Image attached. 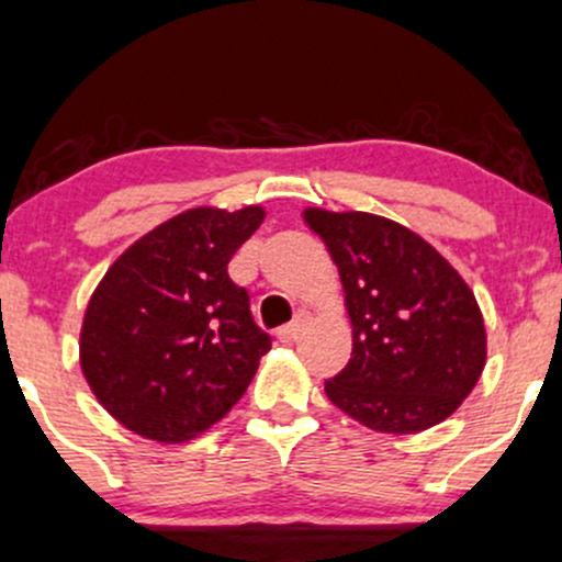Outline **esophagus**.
Here are the masks:
<instances>
[{"label": "esophagus", "instance_id": "esophagus-1", "mask_svg": "<svg viewBox=\"0 0 562 562\" xmlns=\"http://www.w3.org/2000/svg\"><path fill=\"white\" fill-rule=\"evenodd\" d=\"M306 323H310V315H304V312H301L296 321L288 323V326H282L280 330H277V341H282V345H291V341H296L301 336V330L306 328Z\"/></svg>", "mask_w": 562, "mask_h": 562}]
</instances>
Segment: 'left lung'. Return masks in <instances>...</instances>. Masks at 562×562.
I'll return each instance as SVG.
<instances>
[{"label":"left lung","instance_id":"left-lung-1","mask_svg":"<svg viewBox=\"0 0 562 562\" xmlns=\"http://www.w3.org/2000/svg\"><path fill=\"white\" fill-rule=\"evenodd\" d=\"M339 269L352 358L326 382L330 404L380 434L434 428L487 363L474 291L434 245L371 212H301Z\"/></svg>","mask_w":562,"mask_h":562}]
</instances>
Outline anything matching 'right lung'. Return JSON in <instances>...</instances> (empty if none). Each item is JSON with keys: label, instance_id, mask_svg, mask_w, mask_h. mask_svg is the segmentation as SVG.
Masks as SVG:
<instances>
[{"label": "right lung", "instance_id": "1", "mask_svg": "<svg viewBox=\"0 0 562 562\" xmlns=\"http://www.w3.org/2000/svg\"><path fill=\"white\" fill-rule=\"evenodd\" d=\"M266 217L193 206L139 236L91 293L80 369L123 428L182 445L232 412L271 341L226 266Z\"/></svg>", "mask_w": 562, "mask_h": 562}]
</instances>
